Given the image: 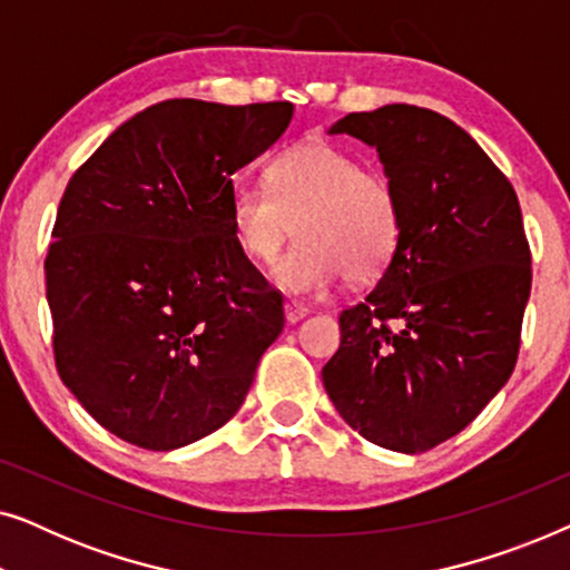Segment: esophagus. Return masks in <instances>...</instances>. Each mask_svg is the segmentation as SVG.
<instances>
[{
  "label": "esophagus",
  "mask_w": 570,
  "mask_h": 570,
  "mask_svg": "<svg viewBox=\"0 0 570 570\" xmlns=\"http://www.w3.org/2000/svg\"><path fill=\"white\" fill-rule=\"evenodd\" d=\"M308 314V308L306 306H301V303H295V301H287L285 303V318H287V324H298L303 316Z\"/></svg>",
  "instance_id": "34e87169"
}]
</instances>
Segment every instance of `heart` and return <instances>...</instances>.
I'll list each match as a JSON object with an SVG mask.
<instances>
[{
    "label": "heart",
    "instance_id": "obj_1",
    "mask_svg": "<svg viewBox=\"0 0 570 570\" xmlns=\"http://www.w3.org/2000/svg\"><path fill=\"white\" fill-rule=\"evenodd\" d=\"M228 217L240 252L256 264L275 262L295 225L298 244L272 279L298 298L330 293L342 275L376 277L400 240L392 184L330 142L293 147L272 160L267 189L236 186Z\"/></svg>",
    "mask_w": 570,
    "mask_h": 570
}]
</instances>
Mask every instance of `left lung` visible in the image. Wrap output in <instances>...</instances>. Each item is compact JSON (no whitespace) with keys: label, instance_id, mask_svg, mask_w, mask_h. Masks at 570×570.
Masks as SVG:
<instances>
[{"label":"left lung","instance_id":"left-lung-1","mask_svg":"<svg viewBox=\"0 0 570 570\" xmlns=\"http://www.w3.org/2000/svg\"><path fill=\"white\" fill-rule=\"evenodd\" d=\"M330 135L379 153L400 240L376 287L340 314L322 381L363 439L420 454L464 431L517 365L532 291L521 207L485 150L431 108L350 114Z\"/></svg>","mask_w":570,"mask_h":570}]
</instances>
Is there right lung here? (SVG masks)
Listing matches in <instances>:
<instances>
[{
    "instance_id": "obj_1",
    "label": "right lung",
    "mask_w": 570,
    "mask_h": 570,
    "mask_svg": "<svg viewBox=\"0 0 570 570\" xmlns=\"http://www.w3.org/2000/svg\"><path fill=\"white\" fill-rule=\"evenodd\" d=\"M291 119L287 100H163L69 178L43 267L53 357L119 439L174 451L217 431L283 332V295L240 252L228 207L230 176Z\"/></svg>"
}]
</instances>
